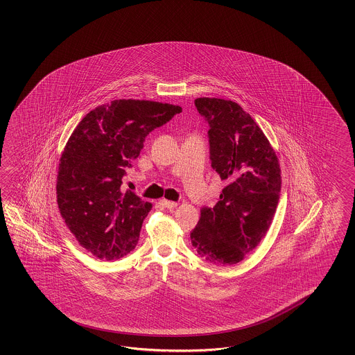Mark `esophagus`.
Here are the masks:
<instances>
[{
    "label": "esophagus",
    "mask_w": 355,
    "mask_h": 355,
    "mask_svg": "<svg viewBox=\"0 0 355 355\" xmlns=\"http://www.w3.org/2000/svg\"><path fill=\"white\" fill-rule=\"evenodd\" d=\"M160 205H162V207H165V208H168V209H173V208L177 207L175 202H171V200H166V199H162V200H160Z\"/></svg>",
    "instance_id": "obj_1"
}]
</instances>
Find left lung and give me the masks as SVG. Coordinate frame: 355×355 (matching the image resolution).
I'll use <instances>...</instances> for the list:
<instances>
[{"mask_svg": "<svg viewBox=\"0 0 355 355\" xmlns=\"http://www.w3.org/2000/svg\"><path fill=\"white\" fill-rule=\"evenodd\" d=\"M209 125L211 166L225 182L214 208L202 207L193 248L217 266L239 263L264 238L279 205V160L258 123L234 101L199 97Z\"/></svg>", "mask_w": 355, "mask_h": 355, "instance_id": "left-lung-1", "label": "left lung"}]
</instances>
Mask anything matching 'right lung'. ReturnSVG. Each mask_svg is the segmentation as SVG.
<instances>
[{
  "mask_svg": "<svg viewBox=\"0 0 355 355\" xmlns=\"http://www.w3.org/2000/svg\"><path fill=\"white\" fill-rule=\"evenodd\" d=\"M181 112L172 104L114 100L91 110L67 140L57 203L78 242L97 258H123L137 246L152 205L123 191L122 178L150 131Z\"/></svg>",
  "mask_w": 355,
  "mask_h": 355,
  "instance_id": "add662e5",
  "label": "right lung"
}]
</instances>
